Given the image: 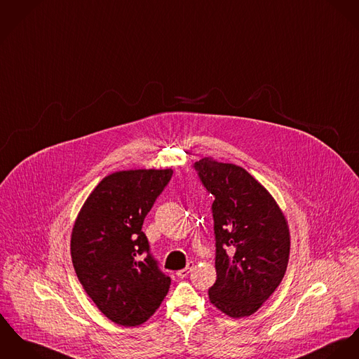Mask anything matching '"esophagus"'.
Listing matches in <instances>:
<instances>
[{
  "instance_id": "esophagus-1",
  "label": "esophagus",
  "mask_w": 359,
  "mask_h": 359,
  "mask_svg": "<svg viewBox=\"0 0 359 359\" xmlns=\"http://www.w3.org/2000/svg\"><path fill=\"white\" fill-rule=\"evenodd\" d=\"M192 269H194V262H189V263L187 264V267H185V269L178 270L175 274H177L180 278H185V277L192 271Z\"/></svg>"
}]
</instances>
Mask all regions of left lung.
Listing matches in <instances>:
<instances>
[{"mask_svg": "<svg viewBox=\"0 0 359 359\" xmlns=\"http://www.w3.org/2000/svg\"><path fill=\"white\" fill-rule=\"evenodd\" d=\"M196 171L214 195L217 281L210 302L231 318L254 314L284 278L291 236L274 197L247 170L204 158Z\"/></svg>", "mask_w": 359, "mask_h": 359, "instance_id": "left-lung-1", "label": "left lung"}]
</instances>
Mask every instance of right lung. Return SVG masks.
<instances>
[{"label": "right lung", "instance_id": "right-lung-1", "mask_svg": "<svg viewBox=\"0 0 359 359\" xmlns=\"http://www.w3.org/2000/svg\"><path fill=\"white\" fill-rule=\"evenodd\" d=\"M172 170L116 171L83 203L71 233V258L83 290L118 325L137 326L162 304L171 280L149 252L142 224Z\"/></svg>", "mask_w": 359, "mask_h": 359}]
</instances>
